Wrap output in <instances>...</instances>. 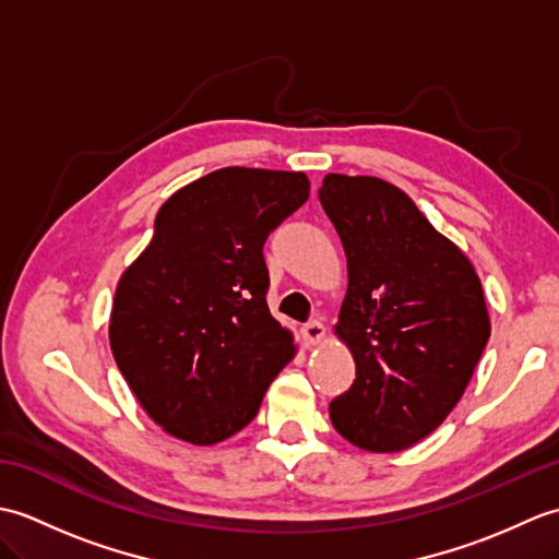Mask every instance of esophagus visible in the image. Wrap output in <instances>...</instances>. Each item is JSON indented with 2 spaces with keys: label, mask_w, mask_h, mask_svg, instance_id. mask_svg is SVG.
Returning a JSON list of instances; mask_svg holds the SVG:
<instances>
[{
  "label": "esophagus",
  "mask_w": 559,
  "mask_h": 559,
  "mask_svg": "<svg viewBox=\"0 0 559 559\" xmlns=\"http://www.w3.org/2000/svg\"><path fill=\"white\" fill-rule=\"evenodd\" d=\"M302 334L307 338V343H312V346H317V343H322L324 336H326V326L319 322V319H312L310 324H305Z\"/></svg>",
  "instance_id": "obj_1"
}]
</instances>
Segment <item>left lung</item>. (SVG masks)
<instances>
[{
	"label": "left lung",
	"instance_id": "left-lung-1",
	"mask_svg": "<svg viewBox=\"0 0 559 559\" xmlns=\"http://www.w3.org/2000/svg\"><path fill=\"white\" fill-rule=\"evenodd\" d=\"M319 201L346 249L334 331L355 360L331 423L365 451L408 449L444 423L490 338L480 278L391 182L331 173Z\"/></svg>",
	"mask_w": 559,
	"mask_h": 559
}]
</instances>
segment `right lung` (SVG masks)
I'll list each match as a JSON object with an SVG mask.
<instances>
[{
	"label": "right lung",
	"mask_w": 559,
	"mask_h": 559,
	"mask_svg": "<svg viewBox=\"0 0 559 559\" xmlns=\"http://www.w3.org/2000/svg\"><path fill=\"white\" fill-rule=\"evenodd\" d=\"M307 197L305 173L221 168L160 206L153 240L117 283L110 348L168 435L209 447L240 432L295 358L269 312L261 249Z\"/></svg>",
	"instance_id": "add662e5"
}]
</instances>
